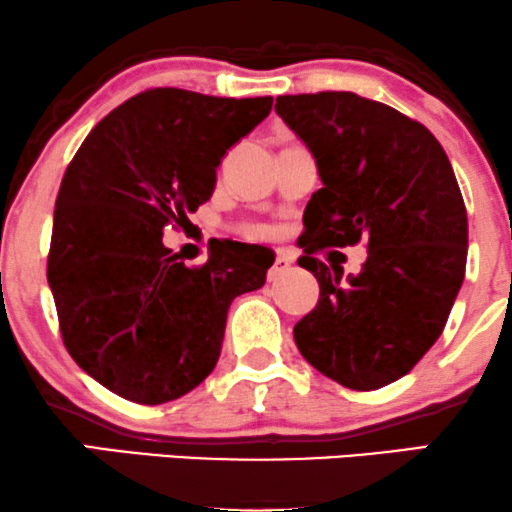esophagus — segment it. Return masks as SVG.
Here are the masks:
<instances>
[{
    "label": "esophagus",
    "instance_id": "esophagus-1",
    "mask_svg": "<svg viewBox=\"0 0 512 512\" xmlns=\"http://www.w3.org/2000/svg\"><path fill=\"white\" fill-rule=\"evenodd\" d=\"M291 264H293L291 257L286 255V252H279V255H276L274 264H272V267H269V274H267V279H269V281H276V279H279L281 274L286 272V269L291 267Z\"/></svg>",
    "mask_w": 512,
    "mask_h": 512
}]
</instances>
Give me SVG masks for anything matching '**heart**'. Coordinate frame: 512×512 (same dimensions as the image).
<instances>
[{
  "label": "heart",
  "mask_w": 512,
  "mask_h": 512,
  "mask_svg": "<svg viewBox=\"0 0 512 512\" xmlns=\"http://www.w3.org/2000/svg\"><path fill=\"white\" fill-rule=\"evenodd\" d=\"M252 236H257V238H262V236H267V231H252Z\"/></svg>",
  "instance_id": "b5f03b06"
}]
</instances>
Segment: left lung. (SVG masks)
Returning <instances> with one entry per match:
<instances>
[{
	"instance_id": "obj_1",
	"label": "left lung",
	"mask_w": 512,
	"mask_h": 512,
	"mask_svg": "<svg viewBox=\"0 0 512 512\" xmlns=\"http://www.w3.org/2000/svg\"><path fill=\"white\" fill-rule=\"evenodd\" d=\"M276 115L315 156L301 267L320 284L293 339L310 366L351 390L407 375L436 344L464 281L467 209L443 146L421 122L351 91L279 96ZM369 243L358 275L322 247Z\"/></svg>"
}]
</instances>
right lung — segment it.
I'll use <instances>...</instances> for the list:
<instances>
[{
	"label": "right lung",
	"mask_w": 512,
	"mask_h": 512,
	"mask_svg": "<svg viewBox=\"0 0 512 512\" xmlns=\"http://www.w3.org/2000/svg\"><path fill=\"white\" fill-rule=\"evenodd\" d=\"M272 96L151 88L105 115L55 202L48 284L69 356L137 404L187 395L214 370L233 298L262 289L274 255L223 240L202 267L163 245L211 197L216 168Z\"/></svg>",
	"instance_id": "right-lung-1"
}]
</instances>
